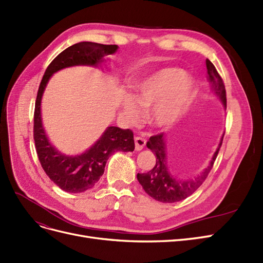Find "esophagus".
<instances>
[{
    "label": "esophagus",
    "instance_id": "esophagus-1",
    "mask_svg": "<svg viewBox=\"0 0 263 263\" xmlns=\"http://www.w3.org/2000/svg\"><path fill=\"white\" fill-rule=\"evenodd\" d=\"M146 146V139L142 137H136L135 138V149L137 151H140L145 148Z\"/></svg>",
    "mask_w": 263,
    "mask_h": 263
}]
</instances>
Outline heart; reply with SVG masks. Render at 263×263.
Listing matches in <instances>:
<instances>
[{
  "instance_id": "1",
  "label": "heart",
  "mask_w": 263,
  "mask_h": 263,
  "mask_svg": "<svg viewBox=\"0 0 263 263\" xmlns=\"http://www.w3.org/2000/svg\"><path fill=\"white\" fill-rule=\"evenodd\" d=\"M133 95L122 102L125 114L133 121L141 115V108H149V121L158 128H169L186 112L194 95V84L178 68L156 71L133 84Z\"/></svg>"
}]
</instances>
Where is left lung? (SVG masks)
Segmentation results:
<instances>
[{
	"label": "left lung",
	"instance_id": "obj_1",
	"mask_svg": "<svg viewBox=\"0 0 263 263\" xmlns=\"http://www.w3.org/2000/svg\"><path fill=\"white\" fill-rule=\"evenodd\" d=\"M206 68H208V78L211 83V90L226 108V90L222 79L209 59H206ZM222 137L208 168H205L200 174L192 179H177L170 173L168 164H166V146L163 133L150 137L147 142V147L156 155V164L149 172L138 173V182L145 190V192L158 202L176 203L185 200L186 197L192 195L208 178L213 168L215 159L218 155Z\"/></svg>",
	"mask_w": 263,
	"mask_h": 263
}]
</instances>
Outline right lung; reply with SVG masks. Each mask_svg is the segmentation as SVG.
<instances>
[{
  "instance_id": "add662e5",
  "label": "right lung",
  "mask_w": 263,
  "mask_h": 263,
  "mask_svg": "<svg viewBox=\"0 0 263 263\" xmlns=\"http://www.w3.org/2000/svg\"><path fill=\"white\" fill-rule=\"evenodd\" d=\"M117 45L91 42L68 47L55 57L43 77L35 103L34 139L39 161L44 171L55 185L69 193H81L92 189L104 173L109 156L116 151H134V134L130 129L109 126L102 136L84 153L70 156L55 149L47 137L42 121V99L53 73L69 67H99L105 57L117 51Z\"/></svg>"
}]
</instances>
